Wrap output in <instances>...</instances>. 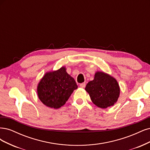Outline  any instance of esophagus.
<instances>
[{"instance_id": "1", "label": "esophagus", "mask_w": 150, "mask_h": 150, "mask_svg": "<svg viewBox=\"0 0 150 150\" xmlns=\"http://www.w3.org/2000/svg\"><path fill=\"white\" fill-rule=\"evenodd\" d=\"M85 86H86V85H85V83H82L80 84V86L81 88H85Z\"/></svg>"}]
</instances>
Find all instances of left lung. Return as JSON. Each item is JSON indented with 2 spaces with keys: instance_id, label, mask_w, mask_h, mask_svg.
Here are the masks:
<instances>
[{
  "instance_id": "obj_1",
  "label": "left lung",
  "mask_w": 150,
  "mask_h": 150,
  "mask_svg": "<svg viewBox=\"0 0 150 150\" xmlns=\"http://www.w3.org/2000/svg\"><path fill=\"white\" fill-rule=\"evenodd\" d=\"M92 102L101 108L113 105L118 98L120 87L114 78L103 72H96L94 80L86 85Z\"/></svg>"
}]
</instances>
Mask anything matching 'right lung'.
<instances>
[{
    "label": "right lung",
    "mask_w": 150,
    "mask_h": 150,
    "mask_svg": "<svg viewBox=\"0 0 150 150\" xmlns=\"http://www.w3.org/2000/svg\"><path fill=\"white\" fill-rule=\"evenodd\" d=\"M77 88L74 79L67 73L65 68L62 67L44 75L38 85L37 92L43 104L58 109L66 103Z\"/></svg>",
    "instance_id": "1"
}]
</instances>
